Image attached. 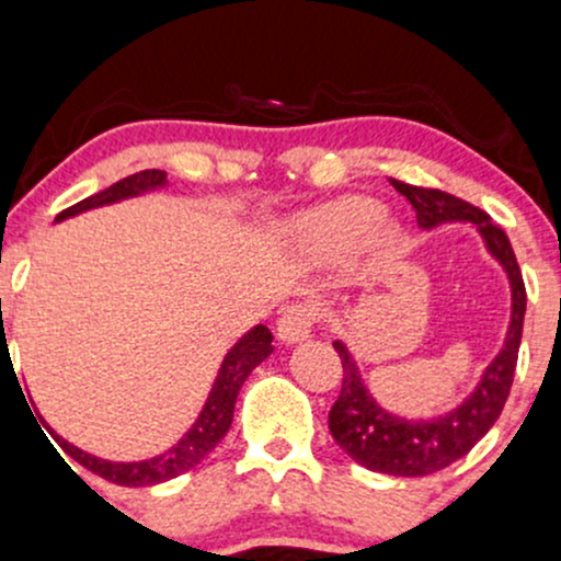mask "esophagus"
Wrapping results in <instances>:
<instances>
[{"label":"esophagus","instance_id":"obj_1","mask_svg":"<svg viewBox=\"0 0 561 561\" xmlns=\"http://www.w3.org/2000/svg\"><path fill=\"white\" fill-rule=\"evenodd\" d=\"M317 322V309L309 304H298L290 306V309L282 311V317L276 320V339L282 344H300L311 335V328Z\"/></svg>","mask_w":561,"mask_h":561}]
</instances>
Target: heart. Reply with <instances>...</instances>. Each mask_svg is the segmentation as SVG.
I'll use <instances>...</instances> for the list:
<instances>
[{
	"mask_svg": "<svg viewBox=\"0 0 561 561\" xmlns=\"http://www.w3.org/2000/svg\"><path fill=\"white\" fill-rule=\"evenodd\" d=\"M300 244L317 255H344L365 241L370 252L387 255L398 247V222L385 217V206L370 196H341L328 202L296 222Z\"/></svg>",
	"mask_w": 561,
	"mask_h": 561,
	"instance_id": "heart-1",
	"label": "heart"
}]
</instances>
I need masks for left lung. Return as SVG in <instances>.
Returning a JSON list of instances; mask_svg holds the SVG:
<instances>
[{"label": "left lung", "mask_w": 561, "mask_h": 561, "mask_svg": "<svg viewBox=\"0 0 561 561\" xmlns=\"http://www.w3.org/2000/svg\"><path fill=\"white\" fill-rule=\"evenodd\" d=\"M392 185L416 209V222H420L422 231H435V228L449 226V222L473 226L489 255L503 265L511 285V322L505 330L503 346L492 357V363L483 368L473 392L446 414L409 420V416L387 411L365 385L363 370H359L350 346L344 341H333L341 365H344V385H341L339 400L328 416L333 440L357 465L374 470V473L416 479V476H430L435 470L449 468L451 462H457L459 457L473 449L497 422L500 411L508 400L511 385H514L527 293H524V279L514 247H511L503 228L489 220L486 211L476 209V206L444 191L405 185L398 180H392Z\"/></svg>", "instance_id": "8db88e82"}]
</instances>
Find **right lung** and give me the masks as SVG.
I'll return each instance as SVG.
<instances>
[{
    "label": "right lung",
    "instance_id": "1",
    "mask_svg": "<svg viewBox=\"0 0 561 561\" xmlns=\"http://www.w3.org/2000/svg\"><path fill=\"white\" fill-rule=\"evenodd\" d=\"M167 185V172H161V169H147V172L126 176V180L110 185L107 191L96 193V196L91 198H82L80 204L69 206V209H64L61 215L56 217V222L82 215V211L88 209L121 204L126 202V198H137L145 196V193L161 191V187ZM271 341H274V335H271V330L265 325H255L252 330H247V333L236 341L231 350H228V355L222 357L220 370H217L215 376V385H211L209 394H206L202 414L196 416L191 430L176 440L172 449L158 454V457L139 459V462H112V459H102L96 457V454L78 449V446H72L69 440H64L61 435L53 433V430L50 435L75 462H80L82 468L102 476V479L121 483V486H156V483L176 479V476L196 468L206 454L220 444L222 435L228 433V427H231L233 422V405L236 398H239V389L247 381V376L274 352Z\"/></svg>",
    "mask_w": 561,
    "mask_h": 561
}]
</instances>
